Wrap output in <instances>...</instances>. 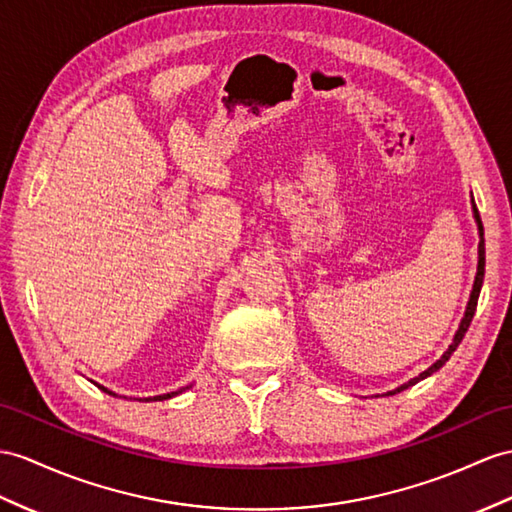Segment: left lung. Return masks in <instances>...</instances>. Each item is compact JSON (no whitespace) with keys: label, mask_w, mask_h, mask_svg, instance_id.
I'll return each instance as SVG.
<instances>
[{"label":"left lung","mask_w":512,"mask_h":512,"mask_svg":"<svg viewBox=\"0 0 512 512\" xmlns=\"http://www.w3.org/2000/svg\"><path fill=\"white\" fill-rule=\"evenodd\" d=\"M471 204H473V217H476V223H478V232H480V243H478V273H476V280H473V289H471V295H469V302H467V310H465V317H463V321H460V326H458V330H456V334H454V341H452V345L447 347V352L436 360V363L432 365V367H428L426 371L423 373H419L417 378H413V380H408L406 384H402V386H397L395 391H389L386 395H395V393H400V391H404V389H408V386H413V384H417L419 380H423V378H428V376H432L434 371H439L447 360H450V356L456 352V347H458V343L463 341V336H465V332L469 330V323H471V319H473V315H476V306H478V295H480V289H482V280H484V228H482V221H480V215H478V208H476V202H473V197H471Z\"/></svg>","instance_id":"obj_1"}]
</instances>
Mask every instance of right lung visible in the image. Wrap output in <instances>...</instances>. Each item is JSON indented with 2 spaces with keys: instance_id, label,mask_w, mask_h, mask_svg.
I'll use <instances>...</instances> for the list:
<instances>
[{
  "instance_id": "1",
  "label": "right lung",
  "mask_w": 512,
  "mask_h": 512,
  "mask_svg": "<svg viewBox=\"0 0 512 512\" xmlns=\"http://www.w3.org/2000/svg\"><path fill=\"white\" fill-rule=\"evenodd\" d=\"M99 386V389H102L104 393H108V395H115V393H112V391H108L106 389V386H102V384H97ZM184 389H189V386H184ZM184 389H178V391H171V393H165V395H154V397H145V402H162V400H169V397H173V395H178V393H182Z\"/></svg>"
}]
</instances>
